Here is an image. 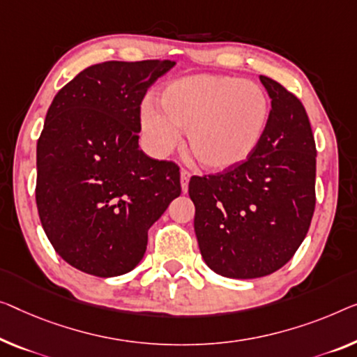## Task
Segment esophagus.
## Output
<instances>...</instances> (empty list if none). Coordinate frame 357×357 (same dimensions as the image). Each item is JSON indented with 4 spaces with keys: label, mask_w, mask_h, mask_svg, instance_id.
<instances>
[{
    "label": "esophagus",
    "mask_w": 357,
    "mask_h": 357,
    "mask_svg": "<svg viewBox=\"0 0 357 357\" xmlns=\"http://www.w3.org/2000/svg\"><path fill=\"white\" fill-rule=\"evenodd\" d=\"M189 178H190V173L188 172V169L185 168L181 169V188H183V192H188Z\"/></svg>",
    "instance_id": "esophagus-1"
}]
</instances>
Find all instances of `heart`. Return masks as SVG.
I'll return each instance as SVG.
<instances>
[{
    "label": "heart",
    "mask_w": 357,
    "mask_h": 357,
    "mask_svg": "<svg viewBox=\"0 0 357 357\" xmlns=\"http://www.w3.org/2000/svg\"><path fill=\"white\" fill-rule=\"evenodd\" d=\"M160 110L146 104L142 131L157 153L178 144V130L194 160L221 172L255 151L269 119L268 98L258 84L227 75L184 77L169 83L158 98Z\"/></svg>",
    "instance_id": "obj_1"
}]
</instances>
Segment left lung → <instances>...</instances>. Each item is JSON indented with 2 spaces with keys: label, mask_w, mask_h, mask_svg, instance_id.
Listing matches in <instances>:
<instances>
[{
  "label": "left lung",
  "mask_w": 357,
  "mask_h": 357,
  "mask_svg": "<svg viewBox=\"0 0 357 357\" xmlns=\"http://www.w3.org/2000/svg\"><path fill=\"white\" fill-rule=\"evenodd\" d=\"M271 98L264 135L236 167L192 176L194 229L206 266L231 279L273 274L294 258L316 208V142L301 100L259 77Z\"/></svg>",
  "instance_id": "8db88e82"
}]
</instances>
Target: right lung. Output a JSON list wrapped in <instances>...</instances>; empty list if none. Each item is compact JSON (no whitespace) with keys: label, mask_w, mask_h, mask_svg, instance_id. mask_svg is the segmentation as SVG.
Returning <instances> with one entry per match:
<instances>
[{"label":"right lung","mask_w":357,"mask_h":357,"mask_svg":"<svg viewBox=\"0 0 357 357\" xmlns=\"http://www.w3.org/2000/svg\"><path fill=\"white\" fill-rule=\"evenodd\" d=\"M173 61H107L54 96L36 144V206L56 253L98 278L135 269L181 194L179 167L139 149L141 104Z\"/></svg>","instance_id":"obj_1"}]
</instances>
